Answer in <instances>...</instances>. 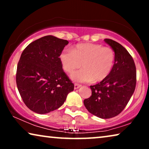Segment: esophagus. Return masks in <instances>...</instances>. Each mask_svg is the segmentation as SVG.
<instances>
[{
    "mask_svg": "<svg viewBox=\"0 0 149 149\" xmlns=\"http://www.w3.org/2000/svg\"><path fill=\"white\" fill-rule=\"evenodd\" d=\"M81 85H80V84H78V83H74V89H79V87H81Z\"/></svg>",
    "mask_w": 149,
    "mask_h": 149,
    "instance_id": "34e87169",
    "label": "esophagus"
}]
</instances>
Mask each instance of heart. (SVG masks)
Wrapping results in <instances>:
<instances>
[{
	"label": "heart",
	"mask_w": 149,
	"mask_h": 149,
	"mask_svg": "<svg viewBox=\"0 0 149 149\" xmlns=\"http://www.w3.org/2000/svg\"><path fill=\"white\" fill-rule=\"evenodd\" d=\"M60 60L62 68L72 74L81 66L83 69L72 74V78L79 82L94 83L104 81L111 74L115 64L116 56L111 47L100 44H78L72 51L61 52Z\"/></svg>",
	"instance_id": "obj_1"
}]
</instances>
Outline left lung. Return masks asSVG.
Returning a JSON list of instances; mask_svg holds the SVG:
<instances>
[{
	"label": "left lung",
	"instance_id": "1",
	"mask_svg": "<svg viewBox=\"0 0 149 149\" xmlns=\"http://www.w3.org/2000/svg\"><path fill=\"white\" fill-rule=\"evenodd\" d=\"M105 42L114 50L115 64L111 74L100 83L91 85V95L83 101L89 113L102 119H110L125 109L136 85V69L134 61L119 42L106 38Z\"/></svg>",
	"mask_w": 149,
	"mask_h": 149
}]
</instances>
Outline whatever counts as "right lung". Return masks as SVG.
<instances>
[{
  "label": "right lung",
  "mask_w": 149,
  "mask_h": 149,
  "mask_svg": "<svg viewBox=\"0 0 149 149\" xmlns=\"http://www.w3.org/2000/svg\"><path fill=\"white\" fill-rule=\"evenodd\" d=\"M68 44V40L48 35L32 42L22 52L16 83L24 104L34 113L46 114L58 109L74 90L60 60Z\"/></svg>",
  "instance_id": "obj_1"
}]
</instances>
